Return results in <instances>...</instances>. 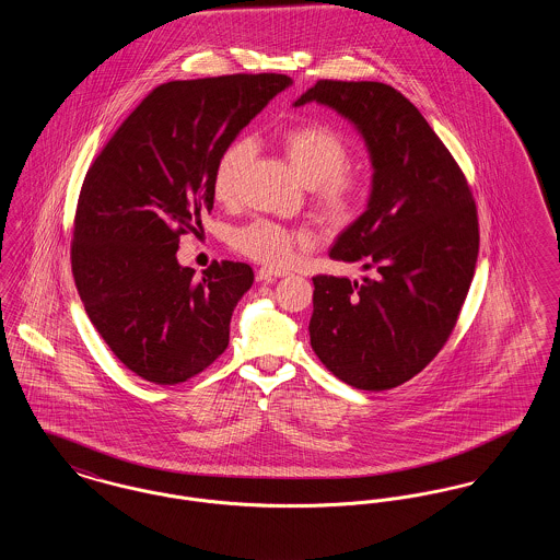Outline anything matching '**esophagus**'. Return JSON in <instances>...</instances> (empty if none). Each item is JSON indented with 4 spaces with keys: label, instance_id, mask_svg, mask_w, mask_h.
I'll use <instances>...</instances> for the list:
<instances>
[{
    "label": "esophagus",
    "instance_id": "esophagus-1",
    "mask_svg": "<svg viewBox=\"0 0 560 560\" xmlns=\"http://www.w3.org/2000/svg\"><path fill=\"white\" fill-rule=\"evenodd\" d=\"M288 275H290V272L283 270V268L262 267L258 270V281H272V279L288 277Z\"/></svg>",
    "mask_w": 560,
    "mask_h": 560
}]
</instances>
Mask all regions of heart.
<instances>
[{"mask_svg":"<svg viewBox=\"0 0 560 560\" xmlns=\"http://www.w3.org/2000/svg\"><path fill=\"white\" fill-rule=\"evenodd\" d=\"M283 151L293 172L300 180L313 187V201L320 215L331 224H342L350 220L361 199L365 185L363 180L347 172V142L338 133L304 124L295 126L283 133ZM254 142L247 136L235 138L215 161L213 167V195L220 201H229L235 197L241 174L254 158ZM231 243L241 254L268 262V265H285L292 260L300 247L311 243V233L302 226H285L272 220H254L245 226L233 231Z\"/></svg>","mask_w":560,"mask_h":560,"instance_id":"b5f03b06","label":"heart"}]
</instances>
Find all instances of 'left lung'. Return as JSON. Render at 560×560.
I'll list each match as a JSON object with an SVG mask.
<instances>
[{"mask_svg": "<svg viewBox=\"0 0 560 560\" xmlns=\"http://www.w3.org/2000/svg\"><path fill=\"white\" fill-rule=\"evenodd\" d=\"M336 110L372 163L365 212L329 258L377 277H313L311 347L359 390H388L422 372L447 342L479 256V220L466 178L422 113L380 81L320 80L293 107Z\"/></svg>", "mask_w": 560, "mask_h": 560, "instance_id": "obj_1", "label": "left lung"}]
</instances>
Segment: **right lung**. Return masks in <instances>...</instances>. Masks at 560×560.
<instances>
[{
    "label": "right lung",
    "mask_w": 560,
    "mask_h": 560,
    "mask_svg": "<svg viewBox=\"0 0 560 560\" xmlns=\"http://www.w3.org/2000/svg\"><path fill=\"white\" fill-rule=\"evenodd\" d=\"M290 85L277 73L163 83L88 170L73 277L92 325L136 375L178 384L229 347L252 268L224 260L195 277L176 252L180 235L212 212L220 153Z\"/></svg>",
    "instance_id": "obj_1"
}]
</instances>
